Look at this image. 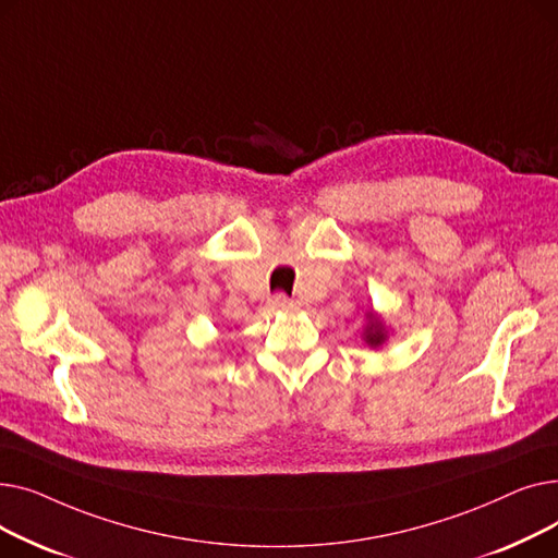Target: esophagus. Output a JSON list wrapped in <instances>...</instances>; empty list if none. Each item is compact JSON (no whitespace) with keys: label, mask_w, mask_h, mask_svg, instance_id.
I'll return each instance as SVG.
<instances>
[{"label":"esophagus","mask_w":558,"mask_h":558,"mask_svg":"<svg viewBox=\"0 0 558 558\" xmlns=\"http://www.w3.org/2000/svg\"><path fill=\"white\" fill-rule=\"evenodd\" d=\"M269 305H271L274 310H278V312H294V310H296V303H294V301H289L284 294H276V296H271Z\"/></svg>","instance_id":"obj_1"}]
</instances>
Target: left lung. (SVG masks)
Wrapping results in <instances>:
<instances>
[{
    "label": "left lung",
    "instance_id": "8db88e82",
    "mask_svg": "<svg viewBox=\"0 0 558 558\" xmlns=\"http://www.w3.org/2000/svg\"><path fill=\"white\" fill-rule=\"evenodd\" d=\"M362 339L368 348H383L389 339V328L385 324V318L379 316L375 310L364 312V328H362Z\"/></svg>",
    "mask_w": 558,
    "mask_h": 558
}]
</instances>
